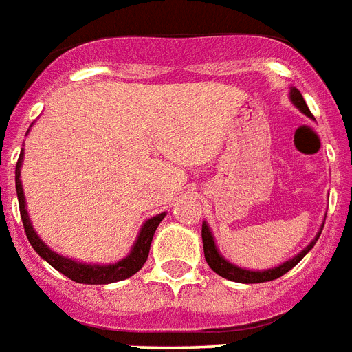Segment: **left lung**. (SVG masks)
Here are the masks:
<instances>
[{
    "label": "left lung",
    "mask_w": 352,
    "mask_h": 352,
    "mask_svg": "<svg viewBox=\"0 0 352 352\" xmlns=\"http://www.w3.org/2000/svg\"><path fill=\"white\" fill-rule=\"evenodd\" d=\"M289 98H292L293 105L297 107L298 111H302L306 116H310L311 113L308 109V105H306L305 98L302 94L293 87L292 92H289ZM324 224V223H323ZM323 230V228H321ZM321 230H319V234L316 236V239L308 245V247L302 250V252H298L297 256H293L292 260L284 261L282 265L274 267V269H265V271H250V269H241V267L234 265V263H230L228 260H224L223 256L219 254V250L215 247V241H213V236H211V230L208 224H202V243H204V256L206 261H208V265L215 271L219 276H223L226 280H234V282H241V284H260V282H271L274 278H280L282 274H286L289 269L297 265L298 261L302 260L308 252H310V248L316 245V241L321 236Z\"/></svg>",
    "instance_id": "obj_1"
}]
</instances>
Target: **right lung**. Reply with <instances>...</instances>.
Returning <instances> with one entry per match:
<instances>
[{
    "label": "right lung",
    "mask_w": 352,
    "mask_h": 352,
    "mask_svg": "<svg viewBox=\"0 0 352 352\" xmlns=\"http://www.w3.org/2000/svg\"><path fill=\"white\" fill-rule=\"evenodd\" d=\"M23 161V150L20 152L18 163H16V195H18V204H20V215H22L23 230H25V236H28L31 247L35 248V252L41 258L50 263V265L57 269L59 273L68 276L74 282L79 284H111V282H120L126 280L144 265V261L148 260V252H150V245H152V237L155 234V228L160 226V223L165 219V213L148 219L146 223L142 224L139 237H137L135 245L131 248L124 260L116 261V263H109V265H91V263H81V261H74L70 258L57 254L52 248L47 247L46 243L42 241L41 237L36 236V232L31 226L29 221L28 210H25V198H23V189L22 182H20V168H22Z\"/></svg>",
    "instance_id": "1"
}]
</instances>
